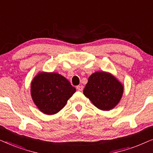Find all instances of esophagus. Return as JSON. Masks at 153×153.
I'll use <instances>...</instances> for the list:
<instances>
[{"label":"esophagus","instance_id":"obj_1","mask_svg":"<svg viewBox=\"0 0 153 153\" xmlns=\"http://www.w3.org/2000/svg\"><path fill=\"white\" fill-rule=\"evenodd\" d=\"M83 85H78V86L76 87V90L78 91H83Z\"/></svg>","mask_w":153,"mask_h":153}]
</instances>
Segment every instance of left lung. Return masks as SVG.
I'll use <instances>...</instances> for the list:
<instances>
[{"label":"left lung","instance_id":"left-lung-1","mask_svg":"<svg viewBox=\"0 0 153 153\" xmlns=\"http://www.w3.org/2000/svg\"><path fill=\"white\" fill-rule=\"evenodd\" d=\"M123 91L122 83L111 73L96 72L89 76L83 94L99 109L109 111L120 102Z\"/></svg>","mask_w":153,"mask_h":153}]
</instances>
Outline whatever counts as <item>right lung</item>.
Here are the masks:
<instances>
[{
  "instance_id": "add662e5",
  "label": "right lung",
  "mask_w": 153,
  "mask_h": 153,
  "mask_svg": "<svg viewBox=\"0 0 153 153\" xmlns=\"http://www.w3.org/2000/svg\"><path fill=\"white\" fill-rule=\"evenodd\" d=\"M75 92L76 88L70 81L56 72H39L30 83L33 101L47 115L59 112Z\"/></svg>"
}]
</instances>
